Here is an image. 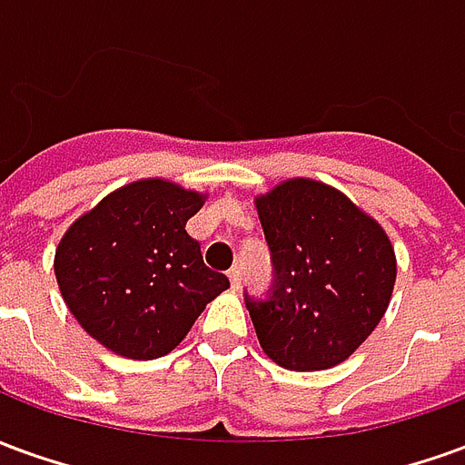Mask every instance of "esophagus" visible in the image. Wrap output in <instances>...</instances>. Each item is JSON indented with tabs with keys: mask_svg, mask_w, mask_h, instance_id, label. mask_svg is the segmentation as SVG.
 Here are the masks:
<instances>
[{
	"mask_svg": "<svg viewBox=\"0 0 465 465\" xmlns=\"http://www.w3.org/2000/svg\"><path fill=\"white\" fill-rule=\"evenodd\" d=\"M229 282H232V289L233 292H239V286H242V272L233 266V269H229Z\"/></svg>",
	"mask_w": 465,
	"mask_h": 465,
	"instance_id": "1",
	"label": "esophagus"
}]
</instances>
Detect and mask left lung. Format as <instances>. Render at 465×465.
Returning a JSON list of instances; mask_svg holds the SVG:
<instances>
[{"instance_id": "obj_1", "label": "left lung", "mask_w": 465, "mask_h": 465, "mask_svg": "<svg viewBox=\"0 0 465 465\" xmlns=\"http://www.w3.org/2000/svg\"><path fill=\"white\" fill-rule=\"evenodd\" d=\"M272 249L266 299L246 293L263 353L289 371L341 363L389 309L396 253L376 219L339 189L289 179L256 196Z\"/></svg>"}]
</instances>
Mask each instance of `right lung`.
<instances>
[{"instance_id":"right-lung-1","label":"right lung","mask_w":465,"mask_h":465,"mask_svg":"<svg viewBox=\"0 0 465 465\" xmlns=\"http://www.w3.org/2000/svg\"><path fill=\"white\" fill-rule=\"evenodd\" d=\"M203 199L166 179H139L66 229L56 246V283L92 339L126 359H159L229 289L186 233Z\"/></svg>"}]
</instances>
